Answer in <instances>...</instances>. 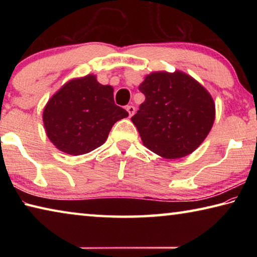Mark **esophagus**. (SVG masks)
<instances>
[{
  "mask_svg": "<svg viewBox=\"0 0 257 257\" xmlns=\"http://www.w3.org/2000/svg\"><path fill=\"white\" fill-rule=\"evenodd\" d=\"M127 111L129 113V116H132V115H134V113H135V111H136V108H135L134 105H128Z\"/></svg>",
  "mask_w": 257,
  "mask_h": 257,
  "instance_id": "1",
  "label": "esophagus"
}]
</instances>
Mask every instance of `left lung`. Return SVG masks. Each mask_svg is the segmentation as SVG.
Segmentation results:
<instances>
[{
	"label": "left lung",
	"mask_w": 257,
	"mask_h": 257,
	"mask_svg": "<svg viewBox=\"0 0 257 257\" xmlns=\"http://www.w3.org/2000/svg\"><path fill=\"white\" fill-rule=\"evenodd\" d=\"M145 102L132 121L144 146L164 159L193 153L214 123L211 94L187 73L155 71L139 85Z\"/></svg>",
	"instance_id": "left-lung-1"
}]
</instances>
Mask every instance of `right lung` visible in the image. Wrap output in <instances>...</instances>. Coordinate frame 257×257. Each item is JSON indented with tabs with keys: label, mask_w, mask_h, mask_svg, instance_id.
Here are the masks:
<instances>
[{
	"label": "right lung",
	"mask_w": 257,
	"mask_h": 257,
	"mask_svg": "<svg viewBox=\"0 0 257 257\" xmlns=\"http://www.w3.org/2000/svg\"><path fill=\"white\" fill-rule=\"evenodd\" d=\"M128 115L114 104L112 86L87 75L69 80L49 99L43 122L56 149L77 156L103 145L113 124Z\"/></svg>",
	"instance_id": "add662e5"
}]
</instances>
